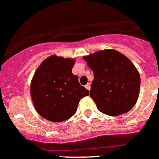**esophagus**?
<instances>
[{"label": "esophagus", "instance_id": "esophagus-1", "mask_svg": "<svg viewBox=\"0 0 159 159\" xmlns=\"http://www.w3.org/2000/svg\"><path fill=\"white\" fill-rule=\"evenodd\" d=\"M85 88L88 89V90H90L91 89V86H90V84H87L85 85Z\"/></svg>", "mask_w": 159, "mask_h": 159}]
</instances>
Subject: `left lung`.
I'll return each mask as SVG.
<instances>
[{
    "label": "left lung",
    "instance_id": "1",
    "mask_svg": "<svg viewBox=\"0 0 159 159\" xmlns=\"http://www.w3.org/2000/svg\"><path fill=\"white\" fill-rule=\"evenodd\" d=\"M84 60L93 71L90 97L98 111L110 116L129 111L137 101L141 85L132 61L114 49L98 51Z\"/></svg>",
    "mask_w": 159,
    "mask_h": 159
}]
</instances>
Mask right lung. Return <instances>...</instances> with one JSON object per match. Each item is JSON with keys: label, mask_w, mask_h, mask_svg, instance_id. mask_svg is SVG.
Wrapping results in <instances>:
<instances>
[{"label": "right lung", "mask_w": 159, "mask_h": 159, "mask_svg": "<svg viewBox=\"0 0 159 159\" xmlns=\"http://www.w3.org/2000/svg\"><path fill=\"white\" fill-rule=\"evenodd\" d=\"M74 59L55 55L45 59L35 71L31 84V96L35 110L51 122L70 119L77 111L80 100L89 91L80 84L72 74Z\"/></svg>", "instance_id": "obj_1"}]
</instances>
